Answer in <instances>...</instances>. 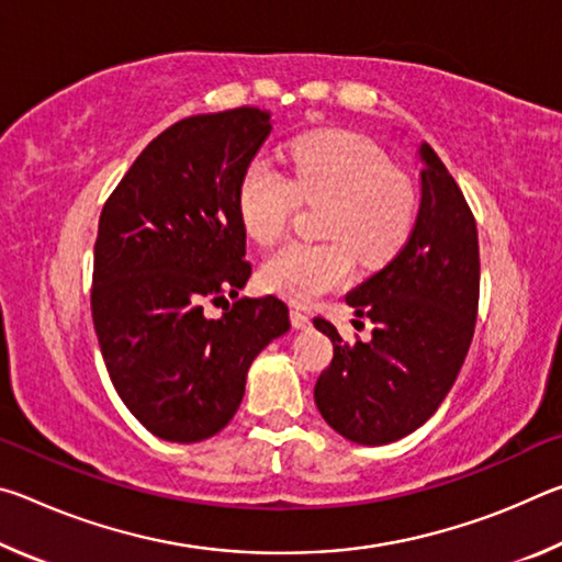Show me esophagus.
I'll return each instance as SVG.
<instances>
[{"label":"esophagus","mask_w":562,"mask_h":562,"mask_svg":"<svg viewBox=\"0 0 562 562\" xmlns=\"http://www.w3.org/2000/svg\"><path fill=\"white\" fill-rule=\"evenodd\" d=\"M290 319H292V327H297V329H310L312 327V317L304 315V312H300V310H292Z\"/></svg>","instance_id":"34e87169"}]
</instances>
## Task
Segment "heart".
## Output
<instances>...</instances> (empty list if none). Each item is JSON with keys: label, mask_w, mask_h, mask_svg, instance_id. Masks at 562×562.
Returning a JSON list of instances; mask_svg holds the SVG:
<instances>
[{"label": "heart", "mask_w": 562, "mask_h": 562, "mask_svg": "<svg viewBox=\"0 0 562 562\" xmlns=\"http://www.w3.org/2000/svg\"><path fill=\"white\" fill-rule=\"evenodd\" d=\"M292 178L270 160L255 158L237 186V213L245 233L270 245L288 231L300 201L327 198L325 243H288L265 260L260 280L280 297L310 304L345 288L357 258L379 265L402 247L416 215L412 180L389 168L386 156L347 131H317L288 148Z\"/></svg>", "instance_id": "heart-1"}]
</instances>
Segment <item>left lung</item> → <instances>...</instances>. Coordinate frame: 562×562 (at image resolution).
Segmentation results:
<instances>
[{
    "instance_id": "8db88e82",
    "label": "left lung",
    "mask_w": 562,
    "mask_h": 562,
    "mask_svg": "<svg viewBox=\"0 0 562 562\" xmlns=\"http://www.w3.org/2000/svg\"><path fill=\"white\" fill-rule=\"evenodd\" d=\"M422 203L396 258L357 284L347 304L374 322L372 339L341 341L327 319L315 327L335 345L315 384V404L345 439L384 446L429 422L469 355L479 310V233L471 207L441 158L418 144Z\"/></svg>"
}]
</instances>
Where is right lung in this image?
I'll use <instances>...</instances> for the list:
<instances>
[{
    "label": "right lung",
    "instance_id": "right-lung-1",
    "mask_svg": "<svg viewBox=\"0 0 562 562\" xmlns=\"http://www.w3.org/2000/svg\"><path fill=\"white\" fill-rule=\"evenodd\" d=\"M272 113L233 109L178 121L144 148L99 217L91 315L121 402L164 441L195 443L231 424L255 357L290 329L268 294L203 315L250 280L237 186Z\"/></svg>",
    "mask_w": 562,
    "mask_h": 562
}]
</instances>
